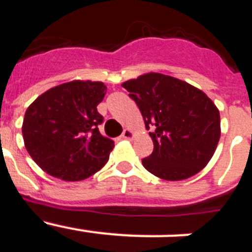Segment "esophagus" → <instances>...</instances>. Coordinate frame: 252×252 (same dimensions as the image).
<instances>
[{"mask_svg":"<svg viewBox=\"0 0 252 252\" xmlns=\"http://www.w3.org/2000/svg\"><path fill=\"white\" fill-rule=\"evenodd\" d=\"M121 137L125 140H131L133 137V132L131 130H128V128H126V130H124V132H122Z\"/></svg>","mask_w":252,"mask_h":252,"instance_id":"1","label":"esophagus"}]
</instances>
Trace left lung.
I'll return each mask as SVG.
<instances>
[{"label": "left lung", "instance_id": "1", "mask_svg": "<svg viewBox=\"0 0 252 252\" xmlns=\"http://www.w3.org/2000/svg\"><path fill=\"white\" fill-rule=\"evenodd\" d=\"M140 108L154 142L142 165L164 180H183L208 164L221 136L220 111L187 82L148 73L122 83Z\"/></svg>", "mask_w": 252, "mask_h": 252}]
</instances>
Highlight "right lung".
I'll use <instances>...</instances> for the list:
<instances>
[{"mask_svg": "<svg viewBox=\"0 0 252 252\" xmlns=\"http://www.w3.org/2000/svg\"><path fill=\"white\" fill-rule=\"evenodd\" d=\"M107 87L73 81L50 88L26 110L22 136L30 157L48 174L75 182L103 168L113 141L99 133L97 106Z\"/></svg>", "mask_w": 252, "mask_h": 252, "instance_id": "right-lung-1", "label": "right lung"}]
</instances>
